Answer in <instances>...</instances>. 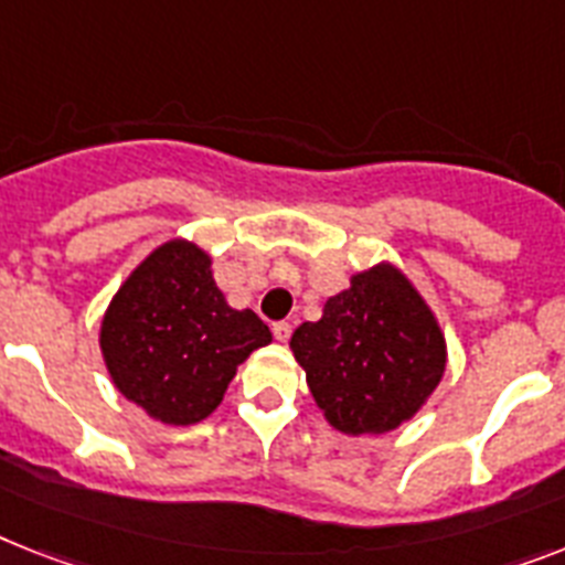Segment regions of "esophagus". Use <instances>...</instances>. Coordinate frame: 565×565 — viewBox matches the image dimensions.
<instances>
[{
    "label": "esophagus",
    "instance_id": "esophagus-1",
    "mask_svg": "<svg viewBox=\"0 0 565 565\" xmlns=\"http://www.w3.org/2000/svg\"><path fill=\"white\" fill-rule=\"evenodd\" d=\"M271 332H274V338L286 343V340L291 338V323H288V320H279V323L271 326Z\"/></svg>",
    "mask_w": 565,
    "mask_h": 565
}]
</instances>
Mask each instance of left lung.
Listing matches in <instances>:
<instances>
[{"instance_id": "8db88e82", "label": "left lung", "mask_w": 565, "mask_h": 565, "mask_svg": "<svg viewBox=\"0 0 565 565\" xmlns=\"http://www.w3.org/2000/svg\"><path fill=\"white\" fill-rule=\"evenodd\" d=\"M291 352L326 422L347 436H381L409 422L447 363L439 320L393 263L352 274L317 323L297 326Z\"/></svg>"}]
</instances>
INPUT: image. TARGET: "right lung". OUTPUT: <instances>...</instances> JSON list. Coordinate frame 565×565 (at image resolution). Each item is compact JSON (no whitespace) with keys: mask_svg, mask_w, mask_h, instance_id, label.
Returning <instances> with one entry per match:
<instances>
[{"mask_svg":"<svg viewBox=\"0 0 565 565\" xmlns=\"http://www.w3.org/2000/svg\"><path fill=\"white\" fill-rule=\"evenodd\" d=\"M271 332L250 309H231L210 254L170 239L126 277L100 323V352L118 393L161 424L188 427L225 398L236 366Z\"/></svg>","mask_w":565,"mask_h":565,"instance_id":"obj_1","label":"right lung"}]
</instances>
